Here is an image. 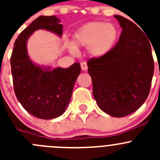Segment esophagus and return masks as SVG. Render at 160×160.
I'll return each instance as SVG.
<instances>
[{
  "label": "esophagus",
  "mask_w": 160,
  "mask_h": 160,
  "mask_svg": "<svg viewBox=\"0 0 160 160\" xmlns=\"http://www.w3.org/2000/svg\"><path fill=\"white\" fill-rule=\"evenodd\" d=\"M80 67H81V69L83 71L88 70V65H87V62H82L81 63H80Z\"/></svg>",
  "instance_id": "1"
}]
</instances>
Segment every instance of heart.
Returning a JSON list of instances; mask_svg holds the SVG:
<instances>
[{
  "label": "heart",
  "instance_id": "1",
  "mask_svg": "<svg viewBox=\"0 0 160 160\" xmlns=\"http://www.w3.org/2000/svg\"><path fill=\"white\" fill-rule=\"evenodd\" d=\"M118 38L119 31L113 24L105 22H88L74 32L73 44H69V49L75 52V46L88 47L90 56L102 58L112 51Z\"/></svg>",
  "mask_w": 160,
  "mask_h": 160
}]
</instances>
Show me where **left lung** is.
Listing matches in <instances>:
<instances>
[{
    "label": "left lung",
    "mask_w": 160,
    "mask_h": 160,
    "mask_svg": "<svg viewBox=\"0 0 160 160\" xmlns=\"http://www.w3.org/2000/svg\"><path fill=\"white\" fill-rule=\"evenodd\" d=\"M122 34L108 55L88 61L93 94L106 114L122 118L138 110L147 99L154 73L151 44L139 27L121 15Z\"/></svg>",
    "instance_id": "1"
}]
</instances>
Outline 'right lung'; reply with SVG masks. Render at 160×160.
Masks as SVG:
<instances>
[{"label": "right lung", "mask_w": 160, "mask_h": 160, "mask_svg": "<svg viewBox=\"0 0 160 160\" xmlns=\"http://www.w3.org/2000/svg\"><path fill=\"white\" fill-rule=\"evenodd\" d=\"M38 29L62 37V25L56 16H39L22 32L14 44L11 57L14 90L22 107L40 119H53L62 115L72 96L74 83L81 72L75 62L68 68L52 69L30 59L27 42Z\"/></svg>", "instance_id": "right-lung-1"}]
</instances>
